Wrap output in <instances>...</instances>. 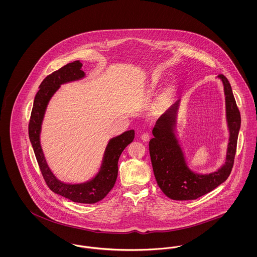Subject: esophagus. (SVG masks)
I'll return each mask as SVG.
<instances>
[{
	"mask_svg": "<svg viewBox=\"0 0 257 257\" xmlns=\"http://www.w3.org/2000/svg\"><path fill=\"white\" fill-rule=\"evenodd\" d=\"M141 139L143 140V142H149V141H150V139H151V136H150L149 134L145 133V134H143V135L141 136Z\"/></svg>",
	"mask_w": 257,
	"mask_h": 257,
	"instance_id": "obj_1",
	"label": "esophagus"
}]
</instances>
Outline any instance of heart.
Wrapping results in <instances>:
<instances>
[{
  "label": "heart",
  "instance_id": "1",
  "mask_svg": "<svg viewBox=\"0 0 257 257\" xmlns=\"http://www.w3.org/2000/svg\"><path fill=\"white\" fill-rule=\"evenodd\" d=\"M168 92H169V93H171V92H172V89H169V91H168Z\"/></svg>",
  "mask_w": 257,
  "mask_h": 257
}]
</instances>
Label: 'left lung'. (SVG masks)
<instances>
[{
	"instance_id": "8db88e82",
	"label": "left lung",
	"mask_w": 257,
	"mask_h": 257,
	"mask_svg": "<svg viewBox=\"0 0 257 257\" xmlns=\"http://www.w3.org/2000/svg\"><path fill=\"white\" fill-rule=\"evenodd\" d=\"M224 85L226 114L230 138L225 164L216 172L207 175L196 174L190 170L174 134L179 101L173 104L160 118L153 130L150 141V156L155 177L165 196L174 200H189L211 192L231 174L237 151V136L240 128V113L232 87L228 79L218 76Z\"/></svg>"
}]
</instances>
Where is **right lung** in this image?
<instances>
[{
    "instance_id": "1",
    "label": "right lung",
    "mask_w": 257,
    "mask_h": 257,
    "mask_svg": "<svg viewBox=\"0 0 257 257\" xmlns=\"http://www.w3.org/2000/svg\"><path fill=\"white\" fill-rule=\"evenodd\" d=\"M79 60L67 63L59 70L48 75L40 85L31 111L28 125L29 139L32 144L40 170L47 186L56 194L79 203H96L113 188L118 174V159L124 149L133 142L135 131H126L115 138L111 139L105 149L102 164L97 176L83 184H64L60 182L50 170L40 145L41 125L49 100L63 83L81 79L85 76L81 69Z\"/></svg>"
}]
</instances>
